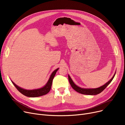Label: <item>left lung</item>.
Instances as JSON below:
<instances>
[{
  "mask_svg": "<svg viewBox=\"0 0 125 125\" xmlns=\"http://www.w3.org/2000/svg\"><path fill=\"white\" fill-rule=\"evenodd\" d=\"M115 73L113 77L110 80V81L107 82L105 84L103 85V86H102L99 88H95V89H84V88H82L81 87H78L73 83V80H72V79L69 75H68V80L72 88H73L75 91L77 92L82 94H84V95H97L98 94L100 93L107 87L108 85L111 83V81H113V78L115 76Z\"/></svg>",
  "mask_w": 125,
  "mask_h": 125,
  "instance_id": "1",
  "label": "left lung"
}]
</instances>
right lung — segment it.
Returning <instances> with one entry per match:
<instances>
[{
	"mask_svg": "<svg viewBox=\"0 0 125 125\" xmlns=\"http://www.w3.org/2000/svg\"><path fill=\"white\" fill-rule=\"evenodd\" d=\"M59 68L55 70L53 72H52V73L51 74L50 78L49 81H48L47 83H46V84L44 87H43L42 88L40 89H35V90H26L24 89L23 88H21L20 87H19L17 85H16L14 82H13L12 81L11 82L12 83L14 84L15 87L17 88V89L23 95L29 97H39L41 96L44 95L45 94H48L51 88L52 87V80H53V78L57 73V71Z\"/></svg>",
	"mask_w": 125,
	"mask_h": 125,
	"instance_id": "1",
	"label": "right lung"
}]
</instances>
